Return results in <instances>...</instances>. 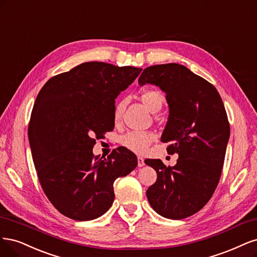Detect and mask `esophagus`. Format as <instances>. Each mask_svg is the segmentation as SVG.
Listing matches in <instances>:
<instances>
[{"label": "esophagus", "instance_id": "esophagus-1", "mask_svg": "<svg viewBox=\"0 0 257 257\" xmlns=\"http://www.w3.org/2000/svg\"><path fill=\"white\" fill-rule=\"evenodd\" d=\"M143 165H145L144 159L142 158V157H138V167L141 168V167H143Z\"/></svg>", "mask_w": 257, "mask_h": 257}]
</instances>
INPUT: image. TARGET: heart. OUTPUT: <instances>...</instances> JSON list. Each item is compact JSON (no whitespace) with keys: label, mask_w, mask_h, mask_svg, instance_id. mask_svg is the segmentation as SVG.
Wrapping results in <instances>:
<instances>
[{"label":"heart","mask_w":257,"mask_h":257,"mask_svg":"<svg viewBox=\"0 0 257 257\" xmlns=\"http://www.w3.org/2000/svg\"><path fill=\"white\" fill-rule=\"evenodd\" d=\"M141 101L146 106L147 110L155 113L158 112L164 102V96L161 92L157 89L148 88L144 89L140 94ZM125 109V101L118 100L114 105L113 110V118L115 122H118L121 119L122 112ZM156 136L153 132L150 131H130L125 136H122L120 139V143L127 150L137 153V154H144L147 152L148 147L154 142Z\"/></svg>","instance_id":"1"}]
</instances>
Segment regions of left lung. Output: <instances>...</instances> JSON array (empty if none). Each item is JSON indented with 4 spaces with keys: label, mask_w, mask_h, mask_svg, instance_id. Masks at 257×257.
I'll use <instances>...</instances> for the list:
<instances>
[{
    "label": "left lung",
    "mask_w": 257,
    "mask_h": 257,
    "mask_svg": "<svg viewBox=\"0 0 257 257\" xmlns=\"http://www.w3.org/2000/svg\"><path fill=\"white\" fill-rule=\"evenodd\" d=\"M159 86L167 94L170 115L161 141L168 154H178L177 163L167 167L160 159H146L157 172L146 196L160 216L180 220L208 203L221 177L229 122L224 104L208 81L176 63L150 66L139 84Z\"/></svg>",
    "instance_id": "8db88e82"
}]
</instances>
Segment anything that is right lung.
<instances>
[{
  "mask_svg": "<svg viewBox=\"0 0 257 257\" xmlns=\"http://www.w3.org/2000/svg\"><path fill=\"white\" fill-rule=\"evenodd\" d=\"M142 71L103 62L76 66L48 80L37 95L29 123V141L39 183L64 216L89 221L114 201L113 184L138 165L125 147L107 158L94 156L96 139L113 130L115 98Z\"/></svg>",
  "mask_w": 257,
  "mask_h": 257,
  "instance_id": "add662e5",
  "label": "right lung"
}]
</instances>
